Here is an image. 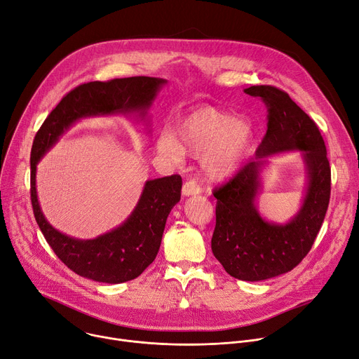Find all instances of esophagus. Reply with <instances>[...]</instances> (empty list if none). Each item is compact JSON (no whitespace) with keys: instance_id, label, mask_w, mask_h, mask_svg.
Listing matches in <instances>:
<instances>
[{"instance_id":"34e87169","label":"esophagus","mask_w":359,"mask_h":359,"mask_svg":"<svg viewBox=\"0 0 359 359\" xmlns=\"http://www.w3.org/2000/svg\"><path fill=\"white\" fill-rule=\"evenodd\" d=\"M200 193H201V188H200V185H198L196 181H193V180L187 181V182L184 184V187H182V196H184V197L198 196Z\"/></svg>"}]
</instances>
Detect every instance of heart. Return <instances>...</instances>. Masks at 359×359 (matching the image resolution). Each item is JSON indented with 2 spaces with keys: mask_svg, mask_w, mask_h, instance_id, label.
<instances>
[{
  "mask_svg": "<svg viewBox=\"0 0 359 359\" xmlns=\"http://www.w3.org/2000/svg\"><path fill=\"white\" fill-rule=\"evenodd\" d=\"M254 140L255 126L249 118L201 107L185 116L177 132L171 126H163L158 133L156 149L174 161H181L185 154L200 158L204 175L219 181L239 170Z\"/></svg>",
  "mask_w": 359,
  "mask_h": 359,
  "instance_id": "b5f03b06",
  "label": "heart"
}]
</instances>
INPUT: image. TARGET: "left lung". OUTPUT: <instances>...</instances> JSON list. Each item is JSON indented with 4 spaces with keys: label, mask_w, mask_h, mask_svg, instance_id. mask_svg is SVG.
<instances>
[{
    "label": "left lung",
    "mask_w": 359,
    "mask_h": 359,
    "mask_svg": "<svg viewBox=\"0 0 359 359\" xmlns=\"http://www.w3.org/2000/svg\"><path fill=\"white\" fill-rule=\"evenodd\" d=\"M243 91L265 102L268 130L255 158L215 191L217 204L212 250L229 276L254 283L291 271L309 254L327 212L330 166L318 126L287 93L271 86H254ZM285 151L301 152L306 189L298 213L277 224L259 213L256 200L269 158Z\"/></svg>",
    "instance_id": "left-lung-1"
}]
</instances>
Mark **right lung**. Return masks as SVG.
I'll list each match as a JSON object with an SVG mask.
<instances>
[{
  "label": "right lung",
  "instance_id": "add662e5",
  "mask_svg": "<svg viewBox=\"0 0 359 359\" xmlns=\"http://www.w3.org/2000/svg\"><path fill=\"white\" fill-rule=\"evenodd\" d=\"M166 82L163 78L132 76L82 83L60 100L36 133L30 158L34 217L57 258L83 278L120 284L139 277L158 255L166 219L181 200L182 180L180 175L147 180L133 212L121 224L94 239H78L55 229L41 212L37 163L83 118L124 116L151 128L149 110Z\"/></svg>",
  "mask_w": 359,
  "mask_h": 359
}]
</instances>
